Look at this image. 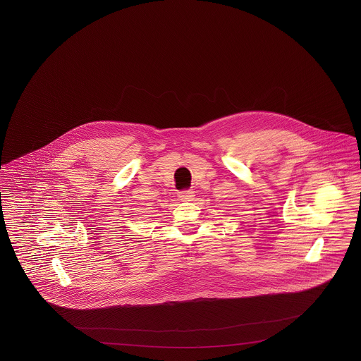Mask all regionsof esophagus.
Listing matches in <instances>:
<instances>
[{
  "label": "esophagus",
  "mask_w": 361,
  "mask_h": 361,
  "mask_svg": "<svg viewBox=\"0 0 361 361\" xmlns=\"http://www.w3.org/2000/svg\"><path fill=\"white\" fill-rule=\"evenodd\" d=\"M178 197L184 202H192L195 199V190H192V189L181 190V192H178Z\"/></svg>",
  "instance_id": "obj_1"
}]
</instances>
